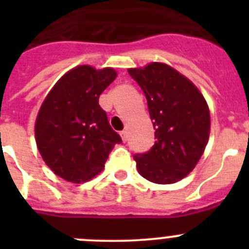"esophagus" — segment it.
Masks as SVG:
<instances>
[{"instance_id": "1", "label": "esophagus", "mask_w": 249, "mask_h": 249, "mask_svg": "<svg viewBox=\"0 0 249 249\" xmlns=\"http://www.w3.org/2000/svg\"><path fill=\"white\" fill-rule=\"evenodd\" d=\"M120 135H121V137H122L123 142H126V141H127V132L126 131H122L120 133Z\"/></svg>"}]
</instances>
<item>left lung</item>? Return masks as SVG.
I'll return each mask as SVG.
<instances>
[{
  "label": "left lung",
  "instance_id": "obj_1",
  "mask_svg": "<svg viewBox=\"0 0 249 249\" xmlns=\"http://www.w3.org/2000/svg\"><path fill=\"white\" fill-rule=\"evenodd\" d=\"M146 96L156 142L133 156L138 172L153 183H175L196 167L210 136V109L198 89L164 63L129 68Z\"/></svg>",
  "mask_w": 249,
  "mask_h": 249
}]
</instances>
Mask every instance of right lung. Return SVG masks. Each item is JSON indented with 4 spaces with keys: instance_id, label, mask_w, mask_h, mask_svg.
Returning a JSON list of instances; mask_svg holds the SVG:
<instances>
[{
    "instance_id": "obj_1",
    "label": "right lung",
    "mask_w": 249,
    "mask_h": 249,
    "mask_svg": "<svg viewBox=\"0 0 249 249\" xmlns=\"http://www.w3.org/2000/svg\"><path fill=\"white\" fill-rule=\"evenodd\" d=\"M113 68L78 66L54 85L36 120L38 151L57 176L73 183L101 172L120 135L101 108L100 94L113 82Z\"/></svg>"
}]
</instances>
